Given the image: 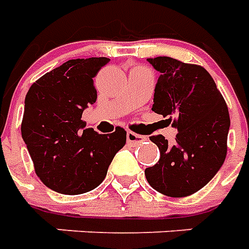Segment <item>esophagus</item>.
Segmentation results:
<instances>
[{"label":"esophagus","mask_w":249,"mask_h":249,"mask_svg":"<svg viewBox=\"0 0 249 249\" xmlns=\"http://www.w3.org/2000/svg\"><path fill=\"white\" fill-rule=\"evenodd\" d=\"M144 140H146L145 136L136 135V133L130 132V130L126 132V141L130 142V144H139V142H141V141H144Z\"/></svg>","instance_id":"esophagus-1"}]
</instances>
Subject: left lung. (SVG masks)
Returning a JSON list of instances; mask_svg holds the SVG:
<instances>
[{
  "label": "left lung",
  "instance_id": "8db88e82",
  "mask_svg": "<svg viewBox=\"0 0 249 249\" xmlns=\"http://www.w3.org/2000/svg\"><path fill=\"white\" fill-rule=\"evenodd\" d=\"M160 76L152 110L178 128L175 144L151 136L160 160L145 169L153 189L169 197L200 191L217 173L227 156L230 113L213 78L203 66L171 57L146 58Z\"/></svg>",
  "mask_w": 249,
  "mask_h": 249
}]
</instances>
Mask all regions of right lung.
<instances>
[{"label": "right lung", "instance_id": "right-lung-1", "mask_svg": "<svg viewBox=\"0 0 249 249\" xmlns=\"http://www.w3.org/2000/svg\"><path fill=\"white\" fill-rule=\"evenodd\" d=\"M108 62L107 57L69 60L33 82L25 97L21 135L36 175L58 193L81 195L98 187L126 142L124 128L98 135L81 120L97 100L93 77Z\"/></svg>", "mask_w": 249, "mask_h": 249}]
</instances>
